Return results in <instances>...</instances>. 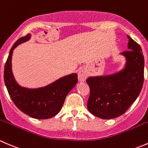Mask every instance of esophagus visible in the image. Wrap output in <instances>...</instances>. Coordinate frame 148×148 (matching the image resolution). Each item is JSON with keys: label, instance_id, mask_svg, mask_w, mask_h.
<instances>
[{"label": "esophagus", "instance_id": "esophagus-1", "mask_svg": "<svg viewBox=\"0 0 148 148\" xmlns=\"http://www.w3.org/2000/svg\"><path fill=\"white\" fill-rule=\"evenodd\" d=\"M88 74L87 72L85 69H82L80 71H79L78 73H77V77H78V80L79 81H85L87 77Z\"/></svg>", "mask_w": 148, "mask_h": 148}]
</instances>
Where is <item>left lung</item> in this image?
<instances>
[{"label":"left lung","mask_w":148,"mask_h":148,"mask_svg":"<svg viewBox=\"0 0 148 148\" xmlns=\"http://www.w3.org/2000/svg\"><path fill=\"white\" fill-rule=\"evenodd\" d=\"M128 49L122 55L125 68L118 73L86 80L90 88L87 103L89 112L103 119L118 117L137 99L144 82V56L141 47L129 36Z\"/></svg>","instance_id":"8db88e82"}]
</instances>
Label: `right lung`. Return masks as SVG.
Masks as SVG:
<instances>
[{
	"mask_svg": "<svg viewBox=\"0 0 148 148\" xmlns=\"http://www.w3.org/2000/svg\"><path fill=\"white\" fill-rule=\"evenodd\" d=\"M30 36L28 34L19 38L11 47L4 68V81L11 100L18 109L34 119H49L62 109L66 96L77 83V75L74 73L65 76L40 88L21 87L13 75L11 57L13 50L19 44L29 40Z\"/></svg>",
	"mask_w": 148,
	"mask_h": 148,
	"instance_id": "right-lung-1",
	"label": "right lung"
}]
</instances>
